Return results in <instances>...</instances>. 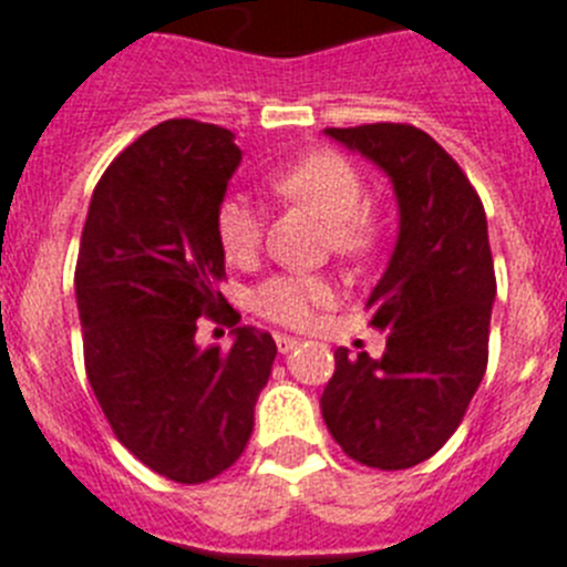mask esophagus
<instances>
[{
  "mask_svg": "<svg viewBox=\"0 0 567 567\" xmlns=\"http://www.w3.org/2000/svg\"><path fill=\"white\" fill-rule=\"evenodd\" d=\"M275 343H278V352L280 354H289L292 349H298L300 340L298 338H289V334H275Z\"/></svg>",
  "mask_w": 567,
  "mask_h": 567,
  "instance_id": "obj_1",
  "label": "esophagus"
}]
</instances>
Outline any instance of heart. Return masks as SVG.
Listing matches in <instances>:
<instances>
[{
  "mask_svg": "<svg viewBox=\"0 0 567 567\" xmlns=\"http://www.w3.org/2000/svg\"><path fill=\"white\" fill-rule=\"evenodd\" d=\"M269 187L280 202L315 213L327 227V247L343 260H360L378 249L383 215L365 198L360 169L334 150H315L269 173ZM215 238L224 258L249 267L264 247V218L247 195L229 193L215 207ZM334 300L332 280L309 272H280L252 292V309L280 327L303 329L318 309Z\"/></svg>",
  "mask_w": 567,
  "mask_h": 567,
  "instance_id": "obj_1",
  "label": "heart"
}]
</instances>
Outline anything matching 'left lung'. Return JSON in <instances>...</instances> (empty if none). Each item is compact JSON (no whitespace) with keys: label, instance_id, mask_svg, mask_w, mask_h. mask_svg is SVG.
<instances>
[{"label":"left lung","instance_id":"obj_1","mask_svg":"<svg viewBox=\"0 0 567 567\" xmlns=\"http://www.w3.org/2000/svg\"><path fill=\"white\" fill-rule=\"evenodd\" d=\"M392 178L400 235L372 289L369 327L385 352H334L320 412L354 463L400 471L437 454L457 432L488 365L497 295L488 224L477 189L432 135L414 124L327 127Z\"/></svg>","mask_w":567,"mask_h":567}]
</instances>
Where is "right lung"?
<instances>
[{"instance_id":"1","label":"right lung","mask_w":567,"mask_h":567,"mask_svg":"<svg viewBox=\"0 0 567 567\" xmlns=\"http://www.w3.org/2000/svg\"><path fill=\"white\" fill-rule=\"evenodd\" d=\"M235 135L169 118L113 158L90 198L76 260L84 372L115 440L182 485L244 454L278 346L236 327L229 350L194 343L202 317L235 326L215 207L240 164Z\"/></svg>"}]
</instances>
